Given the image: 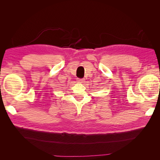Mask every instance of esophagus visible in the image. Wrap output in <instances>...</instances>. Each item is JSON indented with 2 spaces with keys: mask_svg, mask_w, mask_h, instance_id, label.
Returning a JSON list of instances; mask_svg holds the SVG:
<instances>
[{
  "mask_svg": "<svg viewBox=\"0 0 160 160\" xmlns=\"http://www.w3.org/2000/svg\"><path fill=\"white\" fill-rule=\"evenodd\" d=\"M77 82L79 83H83L85 82V79H77Z\"/></svg>",
  "mask_w": 160,
  "mask_h": 160,
  "instance_id": "obj_1",
  "label": "esophagus"
}]
</instances>
